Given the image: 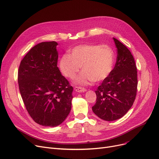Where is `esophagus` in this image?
<instances>
[{"label": "esophagus", "instance_id": "1", "mask_svg": "<svg viewBox=\"0 0 159 159\" xmlns=\"http://www.w3.org/2000/svg\"><path fill=\"white\" fill-rule=\"evenodd\" d=\"M74 89H75V90L76 92H79V93L84 92L86 91V90L85 89H83V88L79 87V86H75Z\"/></svg>", "mask_w": 159, "mask_h": 159}]
</instances>
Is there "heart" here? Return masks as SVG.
I'll return each mask as SVG.
<instances>
[{
	"label": "heart",
	"instance_id": "heart-1",
	"mask_svg": "<svg viewBox=\"0 0 159 159\" xmlns=\"http://www.w3.org/2000/svg\"><path fill=\"white\" fill-rule=\"evenodd\" d=\"M115 54L107 45L84 44L76 46L69 54L61 56L59 61V68L63 76L73 79L82 66L83 70L74 83L87 86L95 82L107 79L113 69Z\"/></svg>",
	"mask_w": 159,
	"mask_h": 159
}]
</instances>
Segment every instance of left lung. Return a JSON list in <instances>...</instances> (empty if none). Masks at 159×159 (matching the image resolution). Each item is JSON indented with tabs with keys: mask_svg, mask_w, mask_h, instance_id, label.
Masks as SVG:
<instances>
[{
	"mask_svg": "<svg viewBox=\"0 0 159 159\" xmlns=\"http://www.w3.org/2000/svg\"><path fill=\"white\" fill-rule=\"evenodd\" d=\"M117 48L116 61L107 79L99 86L96 103L92 111L106 121L120 119L131 108L136 96L137 68L133 56L126 46L113 38Z\"/></svg>",
	"mask_w": 159,
	"mask_h": 159,
	"instance_id": "left-lung-1",
	"label": "left lung"
}]
</instances>
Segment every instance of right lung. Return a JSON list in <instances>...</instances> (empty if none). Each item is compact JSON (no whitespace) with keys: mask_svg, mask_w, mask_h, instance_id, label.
Masks as SVG:
<instances>
[{"mask_svg":"<svg viewBox=\"0 0 159 159\" xmlns=\"http://www.w3.org/2000/svg\"><path fill=\"white\" fill-rule=\"evenodd\" d=\"M57 45L55 41L35 45L21 60L18 70L26 109L35 122L44 126L61 125L71 109L73 89L57 66Z\"/></svg>","mask_w":159,"mask_h":159,"instance_id":"1","label":"right lung"}]
</instances>
